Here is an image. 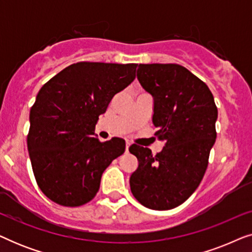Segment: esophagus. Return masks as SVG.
I'll return each mask as SVG.
<instances>
[{
	"label": "esophagus",
	"instance_id": "obj_1",
	"mask_svg": "<svg viewBox=\"0 0 252 252\" xmlns=\"http://www.w3.org/2000/svg\"><path fill=\"white\" fill-rule=\"evenodd\" d=\"M130 146V142L129 141H126V151H128V148Z\"/></svg>",
	"mask_w": 252,
	"mask_h": 252
}]
</instances>
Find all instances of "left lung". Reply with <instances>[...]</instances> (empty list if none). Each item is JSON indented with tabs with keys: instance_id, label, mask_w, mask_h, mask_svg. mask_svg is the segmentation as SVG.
<instances>
[{
	"instance_id": "obj_1",
	"label": "left lung",
	"mask_w": 252,
	"mask_h": 252,
	"mask_svg": "<svg viewBox=\"0 0 252 252\" xmlns=\"http://www.w3.org/2000/svg\"><path fill=\"white\" fill-rule=\"evenodd\" d=\"M137 79L153 95L155 136L165 146L157 155L129 147L139 160L130 190L147 208L171 210L187 201L204 177L218 109L205 82L179 64H140Z\"/></svg>"
}]
</instances>
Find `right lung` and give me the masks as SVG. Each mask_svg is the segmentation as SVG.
<instances>
[{
    "label": "right lung",
    "mask_w": 252,
    "mask_h": 252,
    "mask_svg": "<svg viewBox=\"0 0 252 252\" xmlns=\"http://www.w3.org/2000/svg\"><path fill=\"white\" fill-rule=\"evenodd\" d=\"M137 64L79 62L65 67L37 93L27 134L31 163L44 195L77 208L97 194L103 172L124 154L120 137H94L98 117L134 79Z\"/></svg>",
    "instance_id": "right-lung-1"
}]
</instances>
